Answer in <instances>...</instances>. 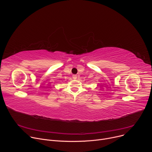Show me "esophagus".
Here are the masks:
<instances>
[{"instance_id":"1","label":"esophagus","mask_w":152,"mask_h":152,"mask_svg":"<svg viewBox=\"0 0 152 152\" xmlns=\"http://www.w3.org/2000/svg\"><path fill=\"white\" fill-rule=\"evenodd\" d=\"M72 77H73V79H77V75H73L72 76Z\"/></svg>"}]
</instances>
